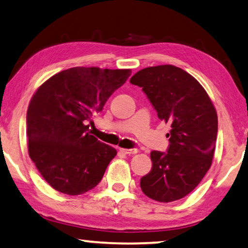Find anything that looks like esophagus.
<instances>
[{
    "instance_id": "1",
    "label": "esophagus",
    "mask_w": 248,
    "mask_h": 248,
    "mask_svg": "<svg viewBox=\"0 0 248 248\" xmlns=\"http://www.w3.org/2000/svg\"><path fill=\"white\" fill-rule=\"evenodd\" d=\"M120 151L122 152V153L127 154V155H133V154L137 153L136 148H120Z\"/></svg>"
}]
</instances>
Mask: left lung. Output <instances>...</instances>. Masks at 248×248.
Masks as SVG:
<instances>
[{
	"mask_svg": "<svg viewBox=\"0 0 248 248\" xmlns=\"http://www.w3.org/2000/svg\"><path fill=\"white\" fill-rule=\"evenodd\" d=\"M142 87L161 121L170 124L167 153L151 152V172L140 178L150 199L181 200L200 184L212 165L217 136V114L211 98L187 72L174 65L143 68L132 76Z\"/></svg>",
	"mask_w": 248,
	"mask_h": 248,
	"instance_id": "8db88e82",
	"label": "left lung"
}]
</instances>
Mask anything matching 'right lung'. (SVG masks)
<instances>
[{
    "label": "right lung",
    "mask_w": 248,
    "mask_h": 248,
    "mask_svg": "<svg viewBox=\"0 0 248 248\" xmlns=\"http://www.w3.org/2000/svg\"><path fill=\"white\" fill-rule=\"evenodd\" d=\"M131 70L72 67L34 93L26 114L29 155L53 188L79 195L101 182L116 150L89 132L93 117Z\"/></svg>",
    "instance_id": "right-lung-1"
}]
</instances>
